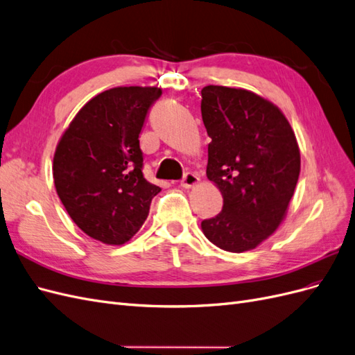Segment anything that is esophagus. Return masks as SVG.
<instances>
[{
	"mask_svg": "<svg viewBox=\"0 0 355 355\" xmlns=\"http://www.w3.org/2000/svg\"><path fill=\"white\" fill-rule=\"evenodd\" d=\"M198 180H200V178L197 173H194V171H187L184 178H182V180H180V185L184 188H192L198 184Z\"/></svg>",
	"mask_w": 355,
	"mask_h": 355,
	"instance_id": "obj_1",
	"label": "esophagus"
}]
</instances>
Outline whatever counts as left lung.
<instances>
[{"label": "left lung", "instance_id": "1", "mask_svg": "<svg viewBox=\"0 0 355 355\" xmlns=\"http://www.w3.org/2000/svg\"><path fill=\"white\" fill-rule=\"evenodd\" d=\"M201 98L211 139L206 173L223 197L222 211L201 230L222 250H252L278 228L293 197L296 136L283 112L253 92L207 85Z\"/></svg>", "mask_w": 355, "mask_h": 355}]
</instances>
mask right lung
I'll list each match as a JSON object with an SVG mask.
<instances>
[{"mask_svg":"<svg viewBox=\"0 0 355 355\" xmlns=\"http://www.w3.org/2000/svg\"><path fill=\"white\" fill-rule=\"evenodd\" d=\"M157 87H115L85 103L58 144L53 179L71 219L89 237L120 245L141 230L161 191L144 178L139 145Z\"/></svg>","mask_w":355,"mask_h":355,"instance_id":"add662e5","label":"right lung"}]
</instances>
